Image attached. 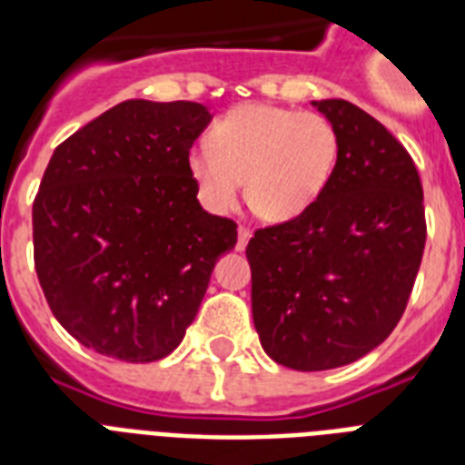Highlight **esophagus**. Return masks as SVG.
<instances>
[{
	"mask_svg": "<svg viewBox=\"0 0 465 465\" xmlns=\"http://www.w3.org/2000/svg\"><path fill=\"white\" fill-rule=\"evenodd\" d=\"M253 232L248 229V226H239V241H236V251H243L248 246V241H251Z\"/></svg>",
	"mask_w": 465,
	"mask_h": 465,
	"instance_id": "esophagus-1",
	"label": "esophagus"
}]
</instances>
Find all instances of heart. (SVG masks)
I'll return each mask as SVG.
<instances>
[{
	"label": "heart",
	"instance_id": "obj_1",
	"mask_svg": "<svg viewBox=\"0 0 465 465\" xmlns=\"http://www.w3.org/2000/svg\"><path fill=\"white\" fill-rule=\"evenodd\" d=\"M338 147V133L323 115L251 104L212 127V144L190 149L188 171L210 210H232L246 181L248 207L258 217L290 222L331 183Z\"/></svg>",
	"mask_w": 465,
	"mask_h": 465
}]
</instances>
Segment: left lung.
Wrapping results in <instances>:
<instances>
[{"mask_svg": "<svg viewBox=\"0 0 465 465\" xmlns=\"http://www.w3.org/2000/svg\"><path fill=\"white\" fill-rule=\"evenodd\" d=\"M313 105L338 133L331 183L246 248L262 350L297 371L345 367L389 338L427 239L422 183L403 144L350 101Z\"/></svg>", "mask_w": 465, "mask_h": 465, "instance_id": "obj_1", "label": "left lung"}]
</instances>
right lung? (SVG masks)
<instances>
[{
    "mask_svg": "<svg viewBox=\"0 0 465 465\" xmlns=\"http://www.w3.org/2000/svg\"><path fill=\"white\" fill-rule=\"evenodd\" d=\"M203 104L133 98L54 149L33 203V258L62 328L123 361L181 345L236 222L197 203L193 142Z\"/></svg>",
    "mask_w": 465,
    "mask_h": 465,
    "instance_id": "right-lung-1",
    "label": "right lung"
}]
</instances>
